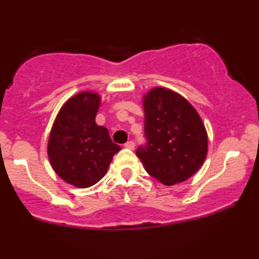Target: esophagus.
<instances>
[{"instance_id":"obj_1","label":"esophagus","mask_w":259,"mask_h":259,"mask_svg":"<svg viewBox=\"0 0 259 259\" xmlns=\"http://www.w3.org/2000/svg\"><path fill=\"white\" fill-rule=\"evenodd\" d=\"M124 147L129 148V150H134V147H135V144H134L133 141H127L125 145H124Z\"/></svg>"}]
</instances>
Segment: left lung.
Segmentation results:
<instances>
[{
  "label": "left lung",
  "mask_w": 259,
  "mask_h": 259,
  "mask_svg": "<svg viewBox=\"0 0 259 259\" xmlns=\"http://www.w3.org/2000/svg\"><path fill=\"white\" fill-rule=\"evenodd\" d=\"M146 146L136 156L163 185L186 181L203 164L208 136L200 114L185 97L167 88H153L142 99Z\"/></svg>",
  "instance_id": "8db88e82"
}]
</instances>
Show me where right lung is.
I'll return each instance as SVG.
<instances>
[{
    "mask_svg": "<svg viewBox=\"0 0 259 259\" xmlns=\"http://www.w3.org/2000/svg\"><path fill=\"white\" fill-rule=\"evenodd\" d=\"M101 105L97 92L81 91L59 109L47 144L56 174L67 184L86 189L102 179L120 147L95 118Z\"/></svg>",
    "mask_w": 259,
    "mask_h": 259,
    "instance_id": "1",
    "label": "right lung"
}]
</instances>
